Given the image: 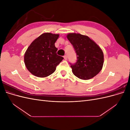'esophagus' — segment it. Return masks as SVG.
I'll use <instances>...</instances> for the list:
<instances>
[{"label":"esophagus","mask_w":130,"mask_h":130,"mask_svg":"<svg viewBox=\"0 0 130 130\" xmlns=\"http://www.w3.org/2000/svg\"><path fill=\"white\" fill-rule=\"evenodd\" d=\"M63 57H64V60H67V58H68V57H67V55H64Z\"/></svg>","instance_id":"obj_1"}]
</instances>
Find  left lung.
<instances>
[{
  "label": "left lung",
  "mask_w": 130,
  "mask_h": 130,
  "mask_svg": "<svg viewBox=\"0 0 130 130\" xmlns=\"http://www.w3.org/2000/svg\"><path fill=\"white\" fill-rule=\"evenodd\" d=\"M67 38L77 56L76 63H70L74 74L82 80L96 76L104 64V54L100 47L88 36L79 34H69Z\"/></svg>",
  "instance_id": "8db88e82"
}]
</instances>
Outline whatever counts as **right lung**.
I'll return each mask as SVG.
<instances>
[{
    "instance_id": "add662e5",
    "label": "right lung",
    "mask_w": 130,
    "mask_h": 130,
    "mask_svg": "<svg viewBox=\"0 0 130 130\" xmlns=\"http://www.w3.org/2000/svg\"><path fill=\"white\" fill-rule=\"evenodd\" d=\"M58 34L44 33L35 40L24 55L26 68L34 75L46 77L53 74L63 57L57 55L55 43Z\"/></svg>"
}]
</instances>
